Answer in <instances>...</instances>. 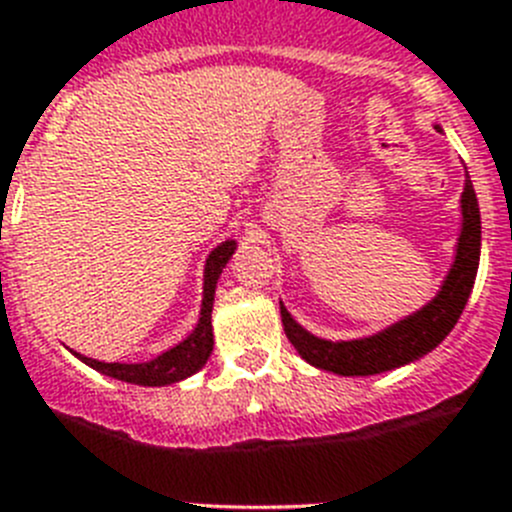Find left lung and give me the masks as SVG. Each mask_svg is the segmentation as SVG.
<instances>
[{"mask_svg":"<svg viewBox=\"0 0 512 512\" xmlns=\"http://www.w3.org/2000/svg\"><path fill=\"white\" fill-rule=\"evenodd\" d=\"M436 130H441V125H436ZM479 248H482V220H479L477 194L467 174L461 192V230L456 238L454 261L431 302H425L420 310L410 312L372 336L330 341L302 328L279 300L284 333L307 364L341 377H372V374L392 372L397 366L413 364L425 354H431L459 320L477 279Z\"/></svg>","mask_w":512,"mask_h":512,"instance_id":"1","label":"left lung"}]
</instances>
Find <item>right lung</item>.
<instances>
[{
  "instance_id": "1",
  "label": "right lung",
  "mask_w": 512,
  "mask_h": 512,
  "mask_svg": "<svg viewBox=\"0 0 512 512\" xmlns=\"http://www.w3.org/2000/svg\"><path fill=\"white\" fill-rule=\"evenodd\" d=\"M238 243L233 238L223 241L217 248H212L210 256L205 261V287H202V310L200 320L194 325V330L189 333L184 341L176 343L174 348L164 351L161 356L151 361H143V364H120V361H97L89 359V356H74L79 361H84L87 366L97 369L99 374L112 379H120V382L128 384H140V387H166V384L182 382V379L192 377L207 364L212 354V346H215V338H212V305H215V289L217 279L223 274L225 264L230 261V256L235 253Z\"/></svg>"
}]
</instances>
